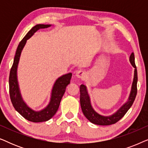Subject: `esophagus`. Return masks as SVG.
<instances>
[{"instance_id": "obj_1", "label": "esophagus", "mask_w": 148, "mask_h": 148, "mask_svg": "<svg viewBox=\"0 0 148 148\" xmlns=\"http://www.w3.org/2000/svg\"><path fill=\"white\" fill-rule=\"evenodd\" d=\"M85 76H86V73L84 71H78L76 73V77L79 79H84Z\"/></svg>"}]
</instances>
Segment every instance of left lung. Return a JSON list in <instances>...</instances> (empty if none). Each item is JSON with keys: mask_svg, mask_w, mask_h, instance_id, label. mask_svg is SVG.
Listing matches in <instances>:
<instances>
[{"mask_svg": "<svg viewBox=\"0 0 148 148\" xmlns=\"http://www.w3.org/2000/svg\"><path fill=\"white\" fill-rule=\"evenodd\" d=\"M131 65L134 67V76L131 86L130 94L127 101L123 104L116 112L109 116H104L100 114L93 108L91 104V100L90 95L88 94L87 87L82 84L80 86V104L82 107V112L84 116L90 121L91 123L95 125H110L116 123V122L123 118L129 109L132 106L134 102L135 97L137 95V68L135 63V56L134 53L132 52L129 57Z\"/></svg>", "mask_w": 148, "mask_h": 148, "instance_id": "8db88e82", "label": "left lung"}]
</instances>
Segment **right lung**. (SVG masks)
Instances as JSON below:
<instances>
[{
	"instance_id": "obj_1",
	"label": "right lung",
	"mask_w": 148,
	"mask_h": 148,
	"mask_svg": "<svg viewBox=\"0 0 148 148\" xmlns=\"http://www.w3.org/2000/svg\"><path fill=\"white\" fill-rule=\"evenodd\" d=\"M52 25L38 24L32 28L20 42L16 50L13 66L9 75V94L14 108L27 121L34 123L45 122L50 120L56 114L59 107L60 102L65 92L66 88L70 84L72 77L71 73L60 76L55 81L50 94V102L45 108L40 110H34L27 106L22 98L17 79V68L22 50L29 40L38 30L50 27Z\"/></svg>"
}]
</instances>
